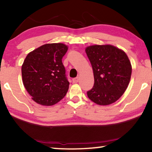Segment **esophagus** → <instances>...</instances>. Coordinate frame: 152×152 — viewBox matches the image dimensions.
Masks as SVG:
<instances>
[{"instance_id": "obj_1", "label": "esophagus", "mask_w": 152, "mask_h": 152, "mask_svg": "<svg viewBox=\"0 0 152 152\" xmlns=\"http://www.w3.org/2000/svg\"><path fill=\"white\" fill-rule=\"evenodd\" d=\"M78 80H79V78H78V77H76V78H74L72 79V82H73L74 83H78Z\"/></svg>"}]
</instances>
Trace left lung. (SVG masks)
Wrapping results in <instances>:
<instances>
[{"label":"left lung","instance_id":"8db88e82","mask_svg":"<svg viewBox=\"0 0 152 152\" xmlns=\"http://www.w3.org/2000/svg\"><path fill=\"white\" fill-rule=\"evenodd\" d=\"M85 52L94 76V85L87 91L88 98L99 105L114 103L130 83L132 66L128 56L111 45L88 46Z\"/></svg>","mask_w":152,"mask_h":152}]
</instances>
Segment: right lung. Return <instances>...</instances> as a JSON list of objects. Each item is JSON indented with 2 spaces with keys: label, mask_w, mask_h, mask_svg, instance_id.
Returning a JSON list of instances; mask_svg holds the SVG:
<instances>
[{
  "label": "right lung",
  "mask_w": 152,
  "mask_h": 152,
  "mask_svg": "<svg viewBox=\"0 0 152 152\" xmlns=\"http://www.w3.org/2000/svg\"><path fill=\"white\" fill-rule=\"evenodd\" d=\"M68 48L47 44L28 54L22 66L24 87L35 102L52 106L64 98L69 83L62 63Z\"/></svg>",
  "instance_id": "1"
}]
</instances>
